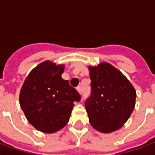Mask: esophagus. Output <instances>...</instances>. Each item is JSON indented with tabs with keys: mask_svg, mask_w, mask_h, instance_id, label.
<instances>
[{
	"mask_svg": "<svg viewBox=\"0 0 155 155\" xmlns=\"http://www.w3.org/2000/svg\"><path fill=\"white\" fill-rule=\"evenodd\" d=\"M76 90H77L78 92L80 93V94H81V86H78L77 88H76Z\"/></svg>",
	"mask_w": 155,
	"mask_h": 155,
	"instance_id": "esophagus-1",
	"label": "esophagus"
}]
</instances>
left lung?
I'll return each instance as SVG.
<instances>
[{"label": "left lung", "mask_w": 155, "mask_h": 155, "mask_svg": "<svg viewBox=\"0 0 155 155\" xmlns=\"http://www.w3.org/2000/svg\"><path fill=\"white\" fill-rule=\"evenodd\" d=\"M91 96L85 107L91 125L109 134L123 126L134 111L136 91L118 70L108 63L89 67Z\"/></svg>", "instance_id": "obj_1"}]
</instances>
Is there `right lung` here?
<instances>
[{"label": "right lung", "mask_w": 155, "mask_h": 155, "mask_svg": "<svg viewBox=\"0 0 155 155\" xmlns=\"http://www.w3.org/2000/svg\"><path fill=\"white\" fill-rule=\"evenodd\" d=\"M64 64L41 63L29 73L21 89L19 101L29 123L46 134L60 130L70 119L81 95L63 80Z\"/></svg>", "instance_id": "obj_1"}]
</instances>
